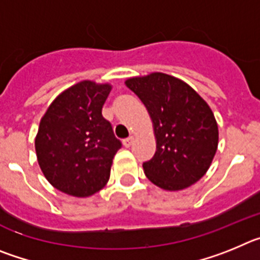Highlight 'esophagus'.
I'll use <instances>...</instances> for the list:
<instances>
[{"mask_svg": "<svg viewBox=\"0 0 260 260\" xmlns=\"http://www.w3.org/2000/svg\"><path fill=\"white\" fill-rule=\"evenodd\" d=\"M134 139H135L134 137H128V138H126V139H123V142H122L123 146H125L126 148H128V147H130V146H132V144H133V142H134Z\"/></svg>", "mask_w": 260, "mask_h": 260, "instance_id": "obj_1", "label": "esophagus"}]
</instances>
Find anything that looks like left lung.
Masks as SVG:
<instances>
[{
	"label": "left lung",
	"mask_w": 260,
	"mask_h": 260,
	"mask_svg": "<svg viewBox=\"0 0 260 260\" xmlns=\"http://www.w3.org/2000/svg\"><path fill=\"white\" fill-rule=\"evenodd\" d=\"M125 84L152 121L156 152L143 162L147 178L168 191L198 182L219 144V126L207 102L186 82L164 73L128 78Z\"/></svg>",
	"instance_id": "8db88e82"
}]
</instances>
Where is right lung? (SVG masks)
<instances>
[{
  "label": "right lung",
  "instance_id": "add662e5",
  "mask_svg": "<svg viewBox=\"0 0 260 260\" xmlns=\"http://www.w3.org/2000/svg\"><path fill=\"white\" fill-rule=\"evenodd\" d=\"M112 84L82 80L57 96L41 117L35 150L48 182L87 198L107 185L121 142L102 109Z\"/></svg>",
  "mask_w": 260,
  "mask_h": 260
}]
</instances>
